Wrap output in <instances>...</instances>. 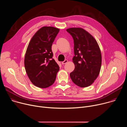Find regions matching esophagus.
I'll return each instance as SVG.
<instances>
[{"mask_svg": "<svg viewBox=\"0 0 127 127\" xmlns=\"http://www.w3.org/2000/svg\"><path fill=\"white\" fill-rule=\"evenodd\" d=\"M68 62V60H65L64 61L62 62V64L63 65V64H65L66 63H67Z\"/></svg>", "mask_w": 127, "mask_h": 127, "instance_id": "34e87169", "label": "esophagus"}]
</instances>
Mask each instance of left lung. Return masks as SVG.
<instances>
[{"instance_id":"1","label":"left lung","mask_w":127,"mask_h":127,"mask_svg":"<svg viewBox=\"0 0 127 127\" xmlns=\"http://www.w3.org/2000/svg\"><path fill=\"white\" fill-rule=\"evenodd\" d=\"M74 40L75 65L70 76L74 83L80 87L92 85L98 77L101 65V54L93 36L81 28L66 30Z\"/></svg>"}]
</instances>
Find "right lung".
Returning a JSON list of instances; mask_svg holds the SVG:
<instances>
[{
  "mask_svg": "<svg viewBox=\"0 0 127 127\" xmlns=\"http://www.w3.org/2000/svg\"><path fill=\"white\" fill-rule=\"evenodd\" d=\"M60 30L53 27H43L31 39L25 57L27 75L35 86L47 88L55 81L59 67L52 58V45Z\"/></svg>",
  "mask_w": 127,
  "mask_h": 127,
  "instance_id": "obj_1",
  "label": "right lung"
}]
</instances>
